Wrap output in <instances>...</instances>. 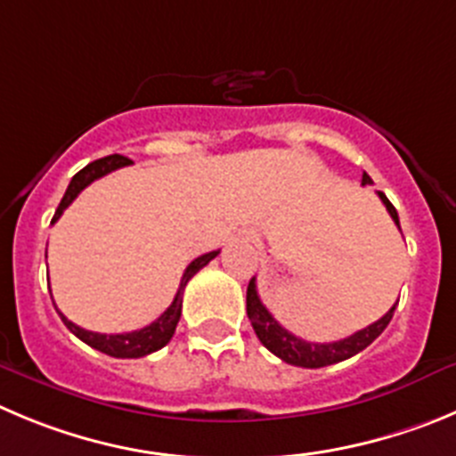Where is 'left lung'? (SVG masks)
<instances>
[{
	"label": "left lung",
	"mask_w": 456,
	"mask_h": 456,
	"mask_svg": "<svg viewBox=\"0 0 456 456\" xmlns=\"http://www.w3.org/2000/svg\"><path fill=\"white\" fill-rule=\"evenodd\" d=\"M370 183L373 181H370L369 174H364V176H362V185H370ZM378 196L382 199L387 210H389L391 219H394L395 225L400 228L398 212L391 206V200L384 196V191H378ZM395 305L382 316V319L370 323L369 328L350 334L346 339L332 341V344H314V341H305L300 339V337H296V334H291L289 330L282 328V325L271 316V312L266 310L265 305H262L260 296H257L256 278H250L248 289H246V314H248L250 325L256 330L257 339L262 341V346L269 348L275 357H280L282 362H287V364L303 366V369H323V366L344 362V359H350L353 354L369 348V346L378 339L379 334L384 332V328L389 325V321L394 319Z\"/></svg>",
	"instance_id": "left-lung-1"
}]
</instances>
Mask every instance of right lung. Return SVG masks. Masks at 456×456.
<instances>
[{"label": "right lung", "mask_w": 456, "mask_h": 456, "mask_svg": "<svg viewBox=\"0 0 456 456\" xmlns=\"http://www.w3.org/2000/svg\"><path fill=\"white\" fill-rule=\"evenodd\" d=\"M131 162L133 160H128V158L117 156L115 153V156L99 158V160H94V162H90L87 167H83L77 176L69 181V185H67V191H65V196H62L61 206L56 208V215H53L52 224H56V221L61 219V215L65 212V208L72 206V200L77 199V196L81 194L87 185H90V183H94L97 178L106 176V174H110V171L119 169V167L131 165ZM216 256H219V250H212V253H206V256H200V257H196L194 262H190V266H187L185 273H183L178 294L174 296V303H171L169 307H167V310L162 312V314L158 316L151 325H146V328H142V330H135V332H124V334L90 332V330H83V328H78L77 323H72V321H67V316H62L61 312H58V314H61L62 323L67 325V330H69V332L77 334L83 344L92 346V348L99 350V353H106V354H110V357H119V359L144 357V354L156 353V350H160L162 346L169 344L171 337H174V332H176L178 321H181L183 289H185V285L191 280V275H194L196 271L203 269V266H206L210 260H215Z\"/></svg>", "instance_id": "right-lung-1"}]
</instances>
